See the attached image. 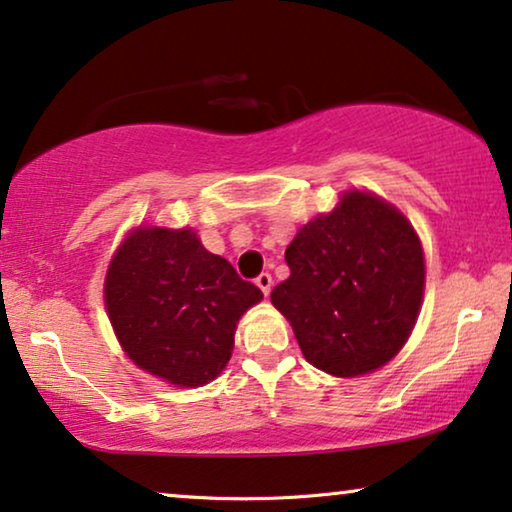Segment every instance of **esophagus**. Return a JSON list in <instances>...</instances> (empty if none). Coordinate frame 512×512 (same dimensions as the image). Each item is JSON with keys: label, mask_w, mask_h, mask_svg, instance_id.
Listing matches in <instances>:
<instances>
[{"label": "esophagus", "mask_w": 512, "mask_h": 512, "mask_svg": "<svg viewBox=\"0 0 512 512\" xmlns=\"http://www.w3.org/2000/svg\"><path fill=\"white\" fill-rule=\"evenodd\" d=\"M255 285L262 289V294L264 296H269V292H271V287H273V278H271V273H259V276L255 278Z\"/></svg>", "instance_id": "34e87169"}]
</instances>
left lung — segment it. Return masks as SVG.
I'll list each match as a JSON object with an SVG mask.
<instances>
[{
    "instance_id": "obj_1",
    "label": "left lung",
    "mask_w": 512,
    "mask_h": 512,
    "mask_svg": "<svg viewBox=\"0 0 512 512\" xmlns=\"http://www.w3.org/2000/svg\"><path fill=\"white\" fill-rule=\"evenodd\" d=\"M289 278L271 303L292 324L303 356L333 377H358L400 352L425 289L414 227L381 197L349 190L296 232Z\"/></svg>"
}]
</instances>
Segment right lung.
I'll return each instance as SVG.
<instances>
[{
	"label": "right lung",
	"mask_w": 512,
	"mask_h": 512,
	"mask_svg": "<svg viewBox=\"0 0 512 512\" xmlns=\"http://www.w3.org/2000/svg\"><path fill=\"white\" fill-rule=\"evenodd\" d=\"M105 308L128 358L167 384L195 388L230 361L243 312L264 299L190 227H137L105 276Z\"/></svg>",
	"instance_id": "right-lung-1"
}]
</instances>
